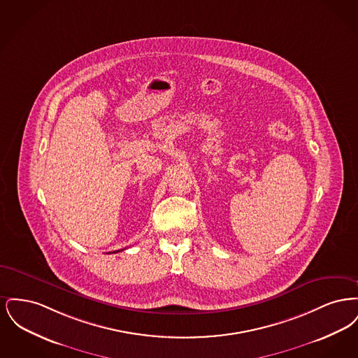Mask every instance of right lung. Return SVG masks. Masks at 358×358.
<instances>
[{
    "label": "right lung",
    "mask_w": 358,
    "mask_h": 358,
    "mask_svg": "<svg viewBox=\"0 0 358 358\" xmlns=\"http://www.w3.org/2000/svg\"><path fill=\"white\" fill-rule=\"evenodd\" d=\"M117 252H118V251H117Z\"/></svg>",
    "instance_id": "right-lung-1"
}]
</instances>
